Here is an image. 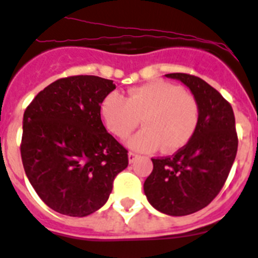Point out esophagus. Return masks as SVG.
Masks as SVG:
<instances>
[{
	"label": "esophagus",
	"instance_id": "1",
	"mask_svg": "<svg viewBox=\"0 0 258 258\" xmlns=\"http://www.w3.org/2000/svg\"><path fill=\"white\" fill-rule=\"evenodd\" d=\"M138 158H139V155H136L135 152H128V162L130 163H134Z\"/></svg>",
	"mask_w": 258,
	"mask_h": 258
}]
</instances>
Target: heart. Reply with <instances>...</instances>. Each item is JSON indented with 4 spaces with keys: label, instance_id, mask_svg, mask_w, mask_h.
I'll list each match as a JSON object with an SVG mask.
<instances>
[{
    "label": "heart",
    "instance_id": "heart-1",
    "mask_svg": "<svg viewBox=\"0 0 258 258\" xmlns=\"http://www.w3.org/2000/svg\"><path fill=\"white\" fill-rule=\"evenodd\" d=\"M100 114L111 134L124 139L139 125L146 128L128 140L139 152L162 148L175 152L192 139L200 119V107L192 94L165 81H152L134 87L127 98L108 94L100 104Z\"/></svg>",
    "mask_w": 258,
    "mask_h": 258
}]
</instances>
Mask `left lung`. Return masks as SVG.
<instances>
[{
	"label": "left lung",
	"instance_id": "obj_1",
	"mask_svg": "<svg viewBox=\"0 0 258 258\" xmlns=\"http://www.w3.org/2000/svg\"><path fill=\"white\" fill-rule=\"evenodd\" d=\"M194 94L200 119L192 139L176 154L152 159L154 169L144 181V194L155 209L185 216L205 208L227 180L237 154L232 106L212 86L195 75L172 73Z\"/></svg>",
	"mask_w": 258,
	"mask_h": 258
}]
</instances>
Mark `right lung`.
I'll list each match as a JSON object with an SVG mask.
<instances>
[{"mask_svg": "<svg viewBox=\"0 0 258 258\" xmlns=\"http://www.w3.org/2000/svg\"><path fill=\"white\" fill-rule=\"evenodd\" d=\"M115 90L95 75L60 78L37 94L22 122L21 158L42 202L83 217L102 208L127 168V150L106 131L100 103Z\"/></svg>", "mask_w": 258, "mask_h": 258, "instance_id": "1", "label": "right lung"}]
</instances>
